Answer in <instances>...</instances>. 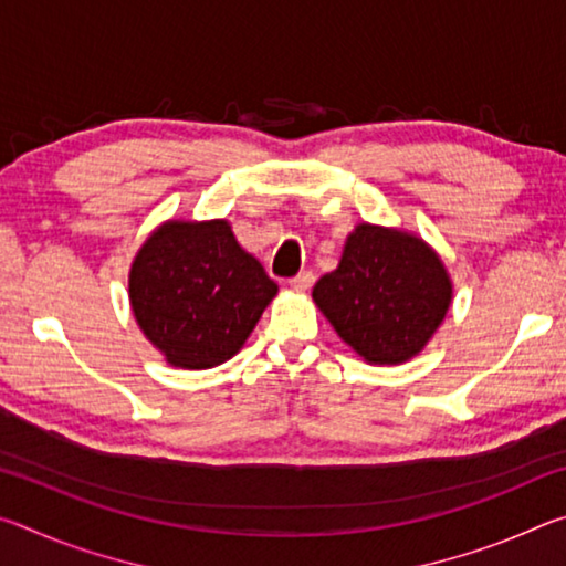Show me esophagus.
<instances>
[{
  "instance_id": "1",
  "label": "esophagus",
  "mask_w": 566,
  "mask_h": 566,
  "mask_svg": "<svg viewBox=\"0 0 566 566\" xmlns=\"http://www.w3.org/2000/svg\"><path fill=\"white\" fill-rule=\"evenodd\" d=\"M312 284H314V274L312 272H300V274L292 276V280H290V286H292V290H296V292H306Z\"/></svg>"
}]
</instances>
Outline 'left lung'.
Here are the masks:
<instances>
[{
  "label": "left lung",
  "instance_id": "8db88e82",
  "mask_svg": "<svg viewBox=\"0 0 566 566\" xmlns=\"http://www.w3.org/2000/svg\"><path fill=\"white\" fill-rule=\"evenodd\" d=\"M452 296V276L424 239L369 222L354 227L337 270L312 290L334 332L369 364L417 357L444 322Z\"/></svg>",
  "mask_w": 566,
  "mask_h": 566
}]
</instances>
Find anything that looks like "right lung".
Here are the masks:
<instances>
[{"instance_id":"right-lung-1","label":"right lung","mask_w":566,"mask_h":566,"mask_svg":"<svg viewBox=\"0 0 566 566\" xmlns=\"http://www.w3.org/2000/svg\"><path fill=\"white\" fill-rule=\"evenodd\" d=\"M276 292L227 219H167L129 266L134 319L179 369H212L232 359Z\"/></svg>"}]
</instances>
